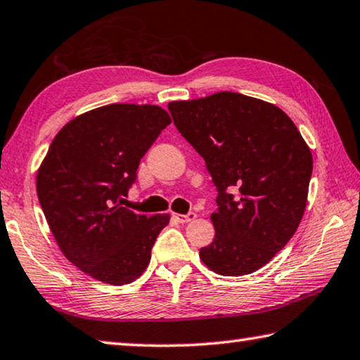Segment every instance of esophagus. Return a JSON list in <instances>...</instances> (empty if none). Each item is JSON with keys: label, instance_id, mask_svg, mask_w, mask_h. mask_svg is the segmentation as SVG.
I'll return each mask as SVG.
<instances>
[{"label": "esophagus", "instance_id": "34e87169", "mask_svg": "<svg viewBox=\"0 0 360 360\" xmlns=\"http://www.w3.org/2000/svg\"><path fill=\"white\" fill-rule=\"evenodd\" d=\"M174 219L179 221V223H188V221H191V220L196 219V214H194V212H188L186 215H184V214H174Z\"/></svg>", "mask_w": 360, "mask_h": 360}]
</instances>
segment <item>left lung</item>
I'll list each match as a JSON object with an SVG mask.
<instances>
[{
  "mask_svg": "<svg viewBox=\"0 0 360 360\" xmlns=\"http://www.w3.org/2000/svg\"><path fill=\"white\" fill-rule=\"evenodd\" d=\"M167 108L219 191L210 217L215 238L199 257L221 276L260 269L304 214L313 156L302 134L276 105L238 92L176 100Z\"/></svg>",
  "mask_w": 360,
  "mask_h": 360,
  "instance_id": "8db88e82",
  "label": "left lung"
}]
</instances>
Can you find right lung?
Masks as SVG:
<instances>
[{"mask_svg": "<svg viewBox=\"0 0 360 360\" xmlns=\"http://www.w3.org/2000/svg\"><path fill=\"white\" fill-rule=\"evenodd\" d=\"M170 122L156 105L113 103L76 116L52 140L37 175L38 199L63 255L91 278L124 285L148 266L170 217L120 202Z\"/></svg>", "mask_w": 360, "mask_h": 360, "instance_id": "obj_1", "label": "right lung"}]
</instances>
